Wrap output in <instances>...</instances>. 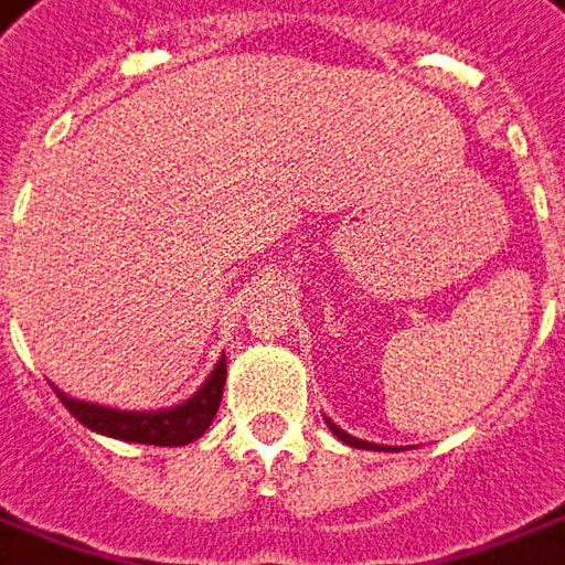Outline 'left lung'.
Wrapping results in <instances>:
<instances>
[{"instance_id":"1","label":"left lung","mask_w":565,"mask_h":565,"mask_svg":"<svg viewBox=\"0 0 565 565\" xmlns=\"http://www.w3.org/2000/svg\"><path fill=\"white\" fill-rule=\"evenodd\" d=\"M323 422H327V428L337 434L342 444H349V447L354 449H373V452H388V449H397V447H382V444H370V440H361V437H351L349 431H342L337 422H330L327 416H323Z\"/></svg>"}]
</instances>
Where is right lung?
Segmentation results:
<instances>
[{"mask_svg": "<svg viewBox=\"0 0 565 565\" xmlns=\"http://www.w3.org/2000/svg\"><path fill=\"white\" fill-rule=\"evenodd\" d=\"M223 385H226V354H220V361L211 370V376L201 382L199 392L164 409H116V406L70 397L61 388H54V394L90 431L116 440H131V444H149V447H186L211 428L223 401Z\"/></svg>", "mask_w": 565, "mask_h": 565, "instance_id": "1", "label": "right lung"}]
</instances>
